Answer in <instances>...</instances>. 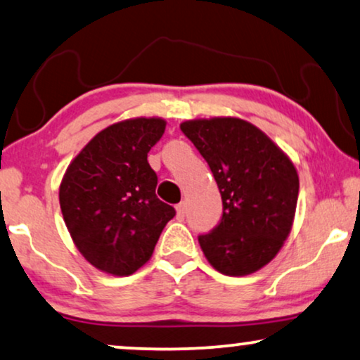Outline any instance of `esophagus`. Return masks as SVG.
I'll list each match as a JSON object with an SVG mask.
<instances>
[{
	"label": "esophagus",
	"instance_id": "1",
	"mask_svg": "<svg viewBox=\"0 0 360 360\" xmlns=\"http://www.w3.org/2000/svg\"><path fill=\"white\" fill-rule=\"evenodd\" d=\"M176 215H178L179 220H182L186 217V204H184V202H181V204L176 205Z\"/></svg>",
	"mask_w": 360,
	"mask_h": 360
}]
</instances>
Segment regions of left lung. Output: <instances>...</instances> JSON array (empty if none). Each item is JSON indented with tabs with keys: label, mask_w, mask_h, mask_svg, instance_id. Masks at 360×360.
Instances as JSON below:
<instances>
[{
	"label": "left lung",
	"mask_w": 360,
	"mask_h": 360,
	"mask_svg": "<svg viewBox=\"0 0 360 360\" xmlns=\"http://www.w3.org/2000/svg\"><path fill=\"white\" fill-rule=\"evenodd\" d=\"M181 130L209 163L224 202L220 224L199 236L207 261L225 276L262 269L290 235L300 186L295 165L240 117L186 120Z\"/></svg>",
	"instance_id": "obj_1"
}]
</instances>
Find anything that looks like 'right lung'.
<instances>
[{
    "label": "right lung",
    "mask_w": 360,
    "mask_h": 360,
    "mask_svg": "<svg viewBox=\"0 0 360 360\" xmlns=\"http://www.w3.org/2000/svg\"><path fill=\"white\" fill-rule=\"evenodd\" d=\"M161 117H134L96 134L60 182V209L81 256L96 269L130 276L153 255L174 209L155 194L148 151L165 134Z\"/></svg>",
    "instance_id": "add662e5"
}]
</instances>
